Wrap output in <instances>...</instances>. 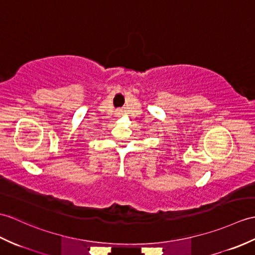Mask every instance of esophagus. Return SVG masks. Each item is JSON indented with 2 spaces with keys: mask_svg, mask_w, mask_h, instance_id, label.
Here are the masks:
<instances>
[{
  "mask_svg": "<svg viewBox=\"0 0 255 255\" xmlns=\"http://www.w3.org/2000/svg\"><path fill=\"white\" fill-rule=\"evenodd\" d=\"M117 114H118V115H121V114H122V111H118V112H117Z\"/></svg>",
  "mask_w": 255,
  "mask_h": 255,
  "instance_id": "34e87169",
  "label": "esophagus"
}]
</instances>
